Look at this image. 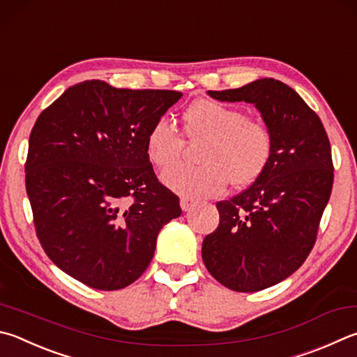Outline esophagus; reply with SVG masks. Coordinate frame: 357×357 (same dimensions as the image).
<instances>
[{
  "instance_id": "34e87169",
  "label": "esophagus",
  "mask_w": 357,
  "mask_h": 357,
  "mask_svg": "<svg viewBox=\"0 0 357 357\" xmlns=\"http://www.w3.org/2000/svg\"><path fill=\"white\" fill-rule=\"evenodd\" d=\"M195 206H197V201H195V199H190V198H181V207H183V211H184V212H190Z\"/></svg>"
}]
</instances>
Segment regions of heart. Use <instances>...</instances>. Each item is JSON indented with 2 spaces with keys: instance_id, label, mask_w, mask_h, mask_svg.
<instances>
[{
  "instance_id": "1",
  "label": "heart",
  "mask_w": 357,
  "mask_h": 357,
  "mask_svg": "<svg viewBox=\"0 0 357 357\" xmlns=\"http://www.w3.org/2000/svg\"><path fill=\"white\" fill-rule=\"evenodd\" d=\"M183 132L190 142L204 140L197 160L201 165L172 168L184 153V139L167 119L148 129L145 153L164 183L183 198L213 197L229 184L243 189L255 184L273 156V134L267 123L251 119L243 109L212 100H198L183 115Z\"/></svg>"
}]
</instances>
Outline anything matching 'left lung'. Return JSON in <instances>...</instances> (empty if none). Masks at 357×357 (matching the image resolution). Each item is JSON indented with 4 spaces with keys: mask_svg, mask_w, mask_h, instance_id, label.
Masks as SVG:
<instances>
[{
    "mask_svg": "<svg viewBox=\"0 0 357 357\" xmlns=\"http://www.w3.org/2000/svg\"><path fill=\"white\" fill-rule=\"evenodd\" d=\"M207 93L252 102L273 134L267 170L242 193L217 203L218 228L201 248L207 271L225 287L264 290L300 268L314 248L333 190L331 145L319 115L273 77Z\"/></svg>",
    "mask_w": 357,
    "mask_h": 357,
    "instance_id": "8db88e82",
    "label": "left lung"
}]
</instances>
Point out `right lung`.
I'll list each match as a JSON object with an SVG mask.
<instances>
[{"mask_svg":"<svg viewBox=\"0 0 357 357\" xmlns=\"http://www.w3.org/2000/svg\"><path fill=\"white\" fill-rule=\"evenodd\" d=\"M181 96L84 81L32 128L24 172L37 237L57 267L89 287L139 280L159 231L183 212L145 153L148 129Z\"/></svg>","mask_w":357,"mask_h":357,"instance_id":"1","label":"right lung"}]
</instances>
